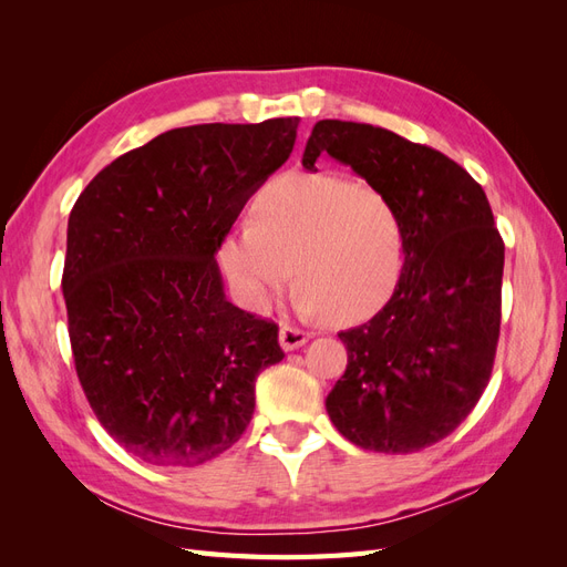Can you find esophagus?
Returning a JSON list of instances; mask_svg holds the SVG:
<instances>
[{
    "label": "esophagus",
    "instance_id": "1",
    "mask_svg": "<svg viewBox=\"0 0 567 567\" xmlns=\"http://www.w3.org/2000/svg\"><path fill=\"white\" fill-rule=\"evenodd\" d=\"M307 340H310V333H305V331H300V329H293V326H281V329H279V346H281L286 352L302 348Z\"/></svg>",
    "mask_w": 567,
    "mask_h": 567
}]
</instances>
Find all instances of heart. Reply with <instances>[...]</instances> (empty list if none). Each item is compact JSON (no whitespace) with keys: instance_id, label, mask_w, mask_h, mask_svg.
<instances>
[{"instance_id":"b5f03b06","label":"heart","mask_w":567,"mask_h":567,"mask_svg":"<svg viewBox=\"0 0 567 567\" xmlns=\"http://www.w3.org/2000/svg\"><path fill=\"white\" fill-rule=\"evenodd\" d=\"M219 262L246 310L267 312L293 279L307 317L352 323L390 300L404 269V229L392 200L338 175L293 173L269 182L234 229Z\"/></svg>"}]
</instances>
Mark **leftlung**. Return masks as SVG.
Returning <instances> with one entry per match:
<instances>
[{"label": "left lung", "mask_w": 567, "mask_h": 567, "mask_svg": "<svg viewBox=\"0 0 567 567\" xmlns=\"http://www.w3.org/2000/svg\"><path fill=\"white\" fill-rule=\"evenodd\" d=\"M352 167L404 229V269L383 310L338 338L348 367L326 398L342 437L411 454L447 437L485 392L502 321L504 241L487 196L444 153L364 123L319 120L302 153Z\"/></svg>", "instance_id": "obj_1"}]
</instances>
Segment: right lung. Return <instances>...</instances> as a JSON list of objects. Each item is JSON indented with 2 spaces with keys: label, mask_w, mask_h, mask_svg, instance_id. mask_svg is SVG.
I'll return each instance as SVG.
<instances>
[{
  "label": "right lung",
  "mask_w": 567,
  "mask_h": 567,
  "mask_svg": "<svg viewBox=\"0 0 567 567\" xmlns=\"http://www.w3.org/2000/svg\"><path fill=\"white\" fill-rule=\"evenodd\" d=\"M298 117L192 125L113 161L68 217L63 298L80 385L106 433L151 466L227 452L277 323L238 310L215 262L236 217L288 161Z\"/></svg>",
  "instance_id": "right-lung-1"
}]
</instances>
